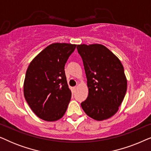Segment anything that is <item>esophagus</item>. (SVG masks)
Listing matches in <instances>:
<instances>
[{"label":"esophagus","mask_w":151,"mask_h":151,"mask_svg":"<svg viewBox=\"0 0 151 151\" xmlns=\"http://www.w3.org/2000/svg\"><path fill=\"white\" fill-rule=\"evenodd\" d=\"M76 88H77V87H76V86H74V87L72 88V92L75 93L76 91Z\"/></svg>","instance_id":"obj_1"}]
</instances>
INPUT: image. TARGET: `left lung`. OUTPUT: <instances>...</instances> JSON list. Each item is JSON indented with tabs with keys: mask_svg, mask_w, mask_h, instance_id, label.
<instances>
[{
	"mask_svg": "<svg viewBox=\"0 0 151 151\" xmlns=\"http://www.w3.org/2000/svg\"><path fill=\"white\" fill-rule=\"evenodd\" d=\"M85 71L88 94L81 106L86 114L101 121L112 117L124 98L127 80L121 62L100 44L77 46Z\"/></svg>",
	"mask_w": 151,
	"mask_h": 151,
	"instance_id": "1",
	"label": "left lung"
}]
</instances>
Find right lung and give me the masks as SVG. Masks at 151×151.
<instances>
[{"instance_id": "1", "label": "right lung", "mask_w": 151, "mask_h": 151, "mask_svg": "<svg viewBox=\"0 0 151 151\" xmlns=\"http://www.w3.org/2000/svg\"><path fill=\"white\" fill-rule=\"evenodd\" d=\"M76 45L53 43L41 51L29 65L24 82V98L40 119H60L71 97L65 72L68 58Z\"/></svg>"}]
</instances>
